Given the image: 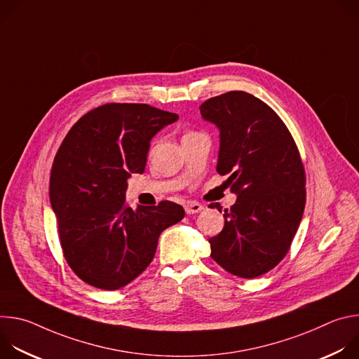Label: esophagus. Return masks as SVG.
Wrapping results in <instances>:
<instances>
[{"label":"esophagus","mask_w":359,"mask_h":359,"mask_svg":"<svg viewBox=\"0 0 359 359\" xmlns=\"http://www.w3.org/2000/svg\"><path fill=\"white\" fill-rule=\"evenodd\" d=\"M203 204L197 203V201H187L184 204V212L186 215H196V213H200L203 210Z\"/></svg>","instance_id":"34e87169"}]
</instances>
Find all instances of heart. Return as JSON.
<instances>
[{
  "instance_id": "b5f03b06",
  "label": "heart",
  "mask_w": 359,
  "mask_h": 359,
  "mask_svg": "<svg viewBox=\"0 0 359 359\" xmlns=\"http://www.w3.org/2000/svg\"><path fill=\"white\" fill-rule=\"evenodd\" d=\"M187 135H193V133H187Z\"/></svg>"
}]
</instances>
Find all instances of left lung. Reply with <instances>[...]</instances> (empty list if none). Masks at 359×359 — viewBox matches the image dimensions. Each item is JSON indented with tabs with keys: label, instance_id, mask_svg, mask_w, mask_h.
Instances as JSON below:
<instances>
[{
	"label": "left lung",
	"instance_id": "obj_1",
	"mask_svg": "<svg viewBox=\"0 0 359 359\" xmlns=\"http://www.w3.org/2000/svg\"><path fill=\"white\" fill-rule=\"evenodd\" d=\"M200 114L220 132L216 170L237 194L223 230L209 240L210 255L237 277H259L284 259L304 213L298 149L278 115L247 92L210 97ZM210 206L222 213L219 203Z\"/></svg>",
	"mask_w": 359,
	"mask_h": 359
}]
</instances>
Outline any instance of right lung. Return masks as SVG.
<instances>
[{"instance_id": "obj_1", "label": "right lung", "mask_w": 359, "mask_h": 359, "mask_svg": "<svg viewBox=\"0 0 359 359\" xmlns=\"http://www.w3.org/2000/svg\"><path fill=\"white\" fill-rule=\"evenodd\" d=\"M179 115L144 104H107L64 139L49 180L65 259L85 283L119 290L155 257L161 233L184 217L173 201L126 206L128 179L143 173L150 142Z\"/></svg>"}]
</instances>
